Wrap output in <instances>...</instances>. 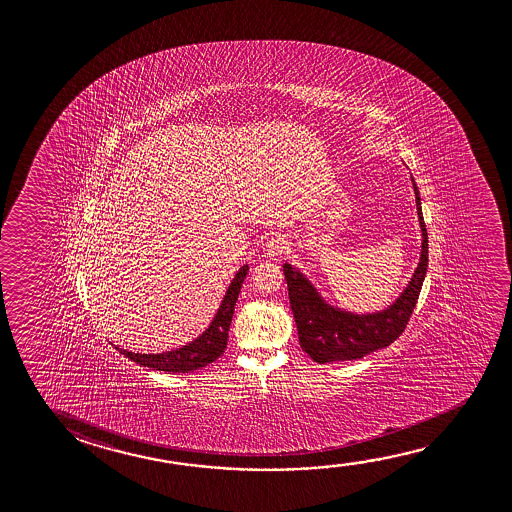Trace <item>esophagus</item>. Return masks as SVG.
Masks as SVG:
<instances>
[{"mask_svg":"<svg viewBox=\"0 0 512 512\" xmlns=\"http://www.w3.org/2000/svg\"><path fill=\"white\" fill-rule=\"evenodd\" d=\"M285 252H289V243L285 239L284 235H277V237H271L268 244H266V255L271 259H277L282 257Z\"/></svg>","mask_w":512,"mask_h":512,"instance_id":"obj_1","label":"esophagus"}]
</instances>
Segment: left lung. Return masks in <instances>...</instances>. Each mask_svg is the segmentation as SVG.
<instances>
[{
  "mask_svg": "<svg viewBox=\"0 0 512 512\" xmlns=\"http://www.w3.org/2000/svg\"><path fill=\"white\" fill-rule=\"evenodd\" d=\"M414 194L419 227L423 232L421 257L411 282L389 309L375 314H352L346 310L334 309L319 296L314 285L298 269L285 262L284 275L300 346L312 361L325 364L362 359L364 355L386 348L402 336L418 303L428 268V234L421 214V200L416 184Z\"/></svg>",
  "mask_w": 512,
  "mask_h": 512,
  "instance_id": "8db88e82",
  "label": "left lung"
}]
</instances>
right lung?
<instances>
[{"label":"right lung","instance_id":"obj_1","mask_svg":"<svg viewBox=\"0 0 512 512\" xmlns=\"http://www.w3.org/2000/svg\"><path fill=\"white\" fill-rule=\"evenodd\" d=\"M246 273H248V264L235 273L234 280L228 285L227 294L219 305L218 314L212 319L209 328L203 332L202 336L196 337L193 343L164 353H134L118 348L119 352L141 366L168 371V373H189L216 361L227 348L228 328L232 323L235 302L241 293V285L246 278Z\"/></svg>","mask_w":512,"mask_h":512}]
</instances>
